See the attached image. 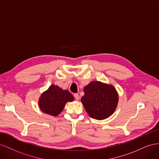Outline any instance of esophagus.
Segmentation results:
<instances>
[{"label":"esophagus","instance_id":"esophagus-1","mask_svg":"<svg viewBox=\"0 0 159 159\" xmlns=\"http://www.w3.org/2000/svg\"><path fill=\"white\" fill-rule=\"evenodd\" d=\"M74 98H75V99L76 100H79L80 99V96H79V95L78 93H75L74 95Z\"/></svg>","mask_w":159,"mask_h":159}]
</instances>
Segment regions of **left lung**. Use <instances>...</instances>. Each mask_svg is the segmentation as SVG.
Instances as JSON below:
<instances>
[{"label":"left lung","mask_w":159,"mask_h":159,"mask_svg":"<svg viewBox=\"0 0 159 159\" xmlns=\"http://www.w3.org/2000/svg\"><path fill=\"white\" fill-rule=\"evenodd\" d=\"M84 91L81 102L91 117L103 120L115 112L119 95L113 85L93 81L85 86Z\"/></svg>","instance_id":"8db88e82"}]
</instances>
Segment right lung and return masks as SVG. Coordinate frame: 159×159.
<instances>
[{"label":"right lung","mask_w":159,"mask_h":159,"mask_svg":"<svg viewBox=\"0 0 159 159\" xmlns=\"http://www.w3.org/2000/svg\"><path fill=\"white\" fill-rule=\"evenodd\" d=\"M74 100V96L70 91L52 84L40 95L38 105L42 112L57 116L64 109L67 102Z\"/></svg>","instance_id":"right-lung-1"}]
</instances>
